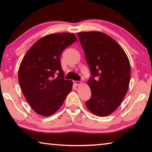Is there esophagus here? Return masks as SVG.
<instances>
[{
  "mask_svg": "<svg viewBox=\"0 0 152 152\" xmlns=\"http://www.w3.org/2000/svg\"><path fill=\"white\" fill-rule=\"evenodd\" d=\"M73 82H74V84H75L76 86H78V85H80V84L82 82H80V81H76V80H74L73 81Z\"/></svg>",
  "mask_w": 152,
  "mask_h": 152,
  "instance_id": "34e87169",
  "label": "esophagus"
}]
</instances>
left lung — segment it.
<instances>
[{"instance_id":"obj_1","label":"left lung","mask_w":152,"mask_h":152,"mask_svg":"<svg viewBox=\"0 0 152 152\" xmlns=\"http://www.w3.org/2000/svg\"><path fill=\"white\" fill-rule=\"evenodd\" d=\"M91 77V97L86 106L100 117L117 109L127 94L131 78L129 59L123 48L110 36L99 31L78 33Z\"/></svg>"}]
</instances>
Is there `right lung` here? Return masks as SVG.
<instances>
[{
	"label": "right lung",
	"mask_w": 152,
	"mask_h": 152,
	"mask_svg": "<svg viewBox=\"0 0 152 152\" xmlns=\"http://www.w3.org/2000/svg\"><path fill=\"white\" fill-rule=\"evenodd\" d=\"M76 41L73 33L46 35L36 42L23 58L19 82L28 103L37 114H53L72 89V82L64 79L60 56Z\"/></svg>",
	"instance_id": "obj_1"
}]
</instances>
